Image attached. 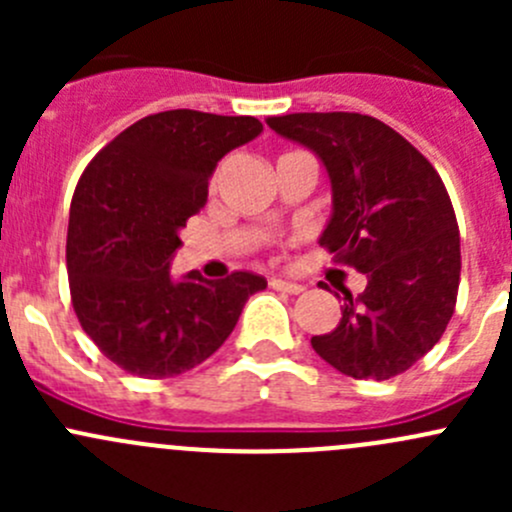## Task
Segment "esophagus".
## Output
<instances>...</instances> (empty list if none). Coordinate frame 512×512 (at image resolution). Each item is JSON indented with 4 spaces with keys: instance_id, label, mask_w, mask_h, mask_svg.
<instances>
[{
    "instance_id": "esophagus-1",
    "label": "esophagus",
    "mask_w": 512,
    "mask_h": 512,
    "mask_svg": "<svg viewBox=\"0 0 512 512\" xmlns=\"http://www.w3.org/2000/svg\"><path fill=\"white\" fill-rule=\"evenodd\" d=\"M270 287H272V289H280V292H287V294H302V292H304L302 285H297V282L280 280V277H272Z\"/></svg>"
}]
</instances>
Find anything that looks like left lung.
I'll list each match as a JSON object with an SVG mask.
<instances>
[{"label": "left lung", "instance_id": "left-lung-1", "mask_svg": "<svg viewBox=\"0 0 512 512\" xmlns=\"http://www.w3.org/2000/svg\"><path fill=\"white\" fill-rule=\"evenodd\" d=\"M267 126L322 158L332 218L319 237L366 275L314 352L354 379L404 374L443 337L461 282V235L441 175L401 133L364 113H289ZM327 289V287H324Z\"/></svg>", "mask_w": 512, "mask_h": 512}]
</instances>
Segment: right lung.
<instances>
[{
    "label": "right lung",
    "instance_id": "obj_1",
    "mask_svg": "<svg viewBox=\"0 0 512 512\" xmlns=\"http://www.w3.org/2000/svg\"><path fill=\"white\" fill-rule=\"evenodd\" d=\"M260 133L252 116L175 108L128 126L81 173L66 235L71 304L101 354L128 374L165 379L203 364L267 287L255 272L168 275L218 160Z\"/></svg>",
    "mask_w": 512,
    "mask_h": 512
}]
</instances>
